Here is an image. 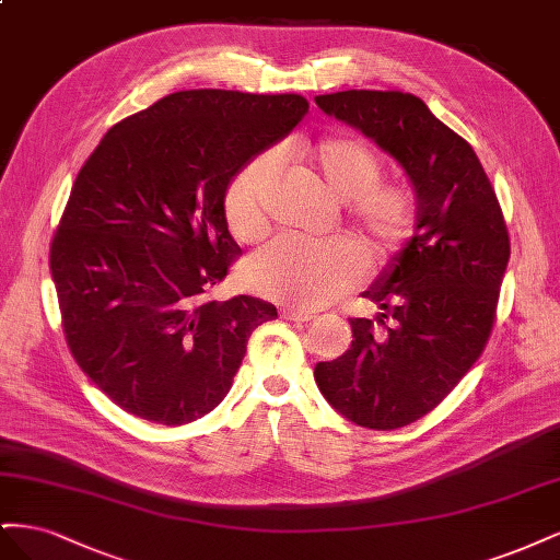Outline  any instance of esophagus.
<instances>
[{"instance_id":"esophagus-1","label":"esophagus","mask_w":560,"mask_h":560,"mask_svg":"<svg viewBox=\"0 0 560 560\" xmlns=\"http://www.w3.org/2000/svg\"><path fill=\"white\" fill-rule=\"evenodd\" d=\"M282 317H287V319H292V322H311L315 315L313 313H308V311H301V308H282Z\"/></svg>"}]
</instances>
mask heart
<instances>
[{
  "label": "heart",
  "mask_w": 560,
  "mask_h": 560,
  "mask_svg": "<svg viewBox=\"0 0 560 560\" xmlns=\"http://www.w3.org/2000/svg\"><path fill=\"white\" fill-rule=\"evenodd\" d=\"M282 163H296L325 189L346 200L348 222L371 261H387L411 238L416 194L406 182L383 179V159L358 135L338 132L317 142H294L280 151ZM278 194V159L252 156L224 191V214L241 243L268 233L270 206ZM364 276L360 249L346 241L306 243L278 238L249 261L247 282L257 294L299 308H325L348 294Z\"/></svg>",
  "instance_id": "obj_1"
}]
</instances>
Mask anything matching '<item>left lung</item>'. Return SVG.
Returning a JSON list of instances; mask_svg holds the SVG:
<instances>
[{"instance_id": "obj_1", "label": "left lung", "mask_w": 560, "mask_h": 560, "mask_svg": "<svg viewBox=\"0 0 560 560\" xmlns=\"http://www.w3.org/2000/svg\"><path fill=\"white\" fill-rule=\"evenodd\" d=\"M315 103L393 154L418 196L416 235L371 287L376 322L350 317L346 354L315 366L354 425L397 430L428 416L481 358L510 261V231L481 161L420 97L341 91Z\"/></svg>"}]
</instances>
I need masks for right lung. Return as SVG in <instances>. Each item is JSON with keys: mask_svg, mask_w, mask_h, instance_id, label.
I'll return each mask as SVG.
<instances>
[{"mask_svg": "<svg viewBox=\"0 0 560 560\" xmlns=\"http://www.w3.org/2000/svg\"><path fill=\"white\" fill-rule=\"evenodd\" d=\"M308 112L296 93L198 89L118 121L79 171L50 241L72 358L124 411L184 425L226 397L273 303L208 299L241 247L224 191Z\"/></svg>", "mask_w": 560, "mask_h": 560, "instance_id": "add662e5", "label": "right lung"}]
</instances>
